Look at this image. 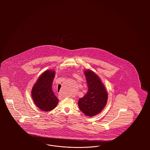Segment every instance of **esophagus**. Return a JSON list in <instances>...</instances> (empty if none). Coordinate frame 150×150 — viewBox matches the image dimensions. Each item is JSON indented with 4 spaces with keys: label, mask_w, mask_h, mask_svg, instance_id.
Instances as JSON below:
<instances>
[{
    "label": "esophagus",
    "mask_w": 150,
    "mask_h": 150,
    "mask_svg": "<svg viewBox=\"0 0 150 150\" xmlns=\"http://www.w3.org/2000/svg\"><path fill=\"white\" fill-rule=\"evenodd\" d=\"M64 98H65V97H64Z\"/></svg>",
    "instance_id": "obj_1"
}]
</instances>
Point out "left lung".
Here are the masks:
<instances>
[{
    "label": "left lung",
    "instance_id": "obj_1",
    "mask_svg": "<svg viewBox=\"0 0 150 150\" xmlns=\"http://www.w3.org/2000/svg\"><path fill=\"white\" fill-rule=\"evenodd\" d=\"M88 91L78 102L79 108L87 116L93 117L104 108L107 102L108 93L98 76L88 70L85 71Z\"/></svg>",
    "mask_w": 150,
    "mask_h": 150
}]
</instances>
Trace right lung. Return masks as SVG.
<instances>
[{"label":"right lung","mask_w":150,"mask_h":150,"mask_svg":"<svg viewBox=\"0 0 150 150\" xmlns=\"http://www.w3.org/2000/svg\"><path fill=\"white\" fill-rule=\"evenodd\" d=\"M54 71L47 70L39 77L32 88V97L37 107L43 111H50L58 103V99L52 91Z\"/></svg>","instance_id":"add662e5"}]
</instances>
